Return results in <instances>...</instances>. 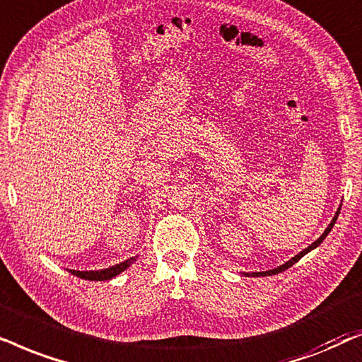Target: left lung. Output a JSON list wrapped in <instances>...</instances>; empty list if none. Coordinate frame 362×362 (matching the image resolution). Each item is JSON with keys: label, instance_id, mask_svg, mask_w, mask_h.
<instances>
[{"label": "left lung", "instance_id": "8db88e82", "mask_svg": "<svg viewBox=\"0 0 362 362\" xmlns=\"http://www.w3.org/2000/svg\"><path fill=\"white\" fill-rule=\"evenodd\" d=\"M339 210H341V209H339ZM339 210H338V211H336L334 218H332V220H331V223H329V225H327V228L325 230V233H322V235H321V237H320V238H317L315 243H311V245H310V247H308V248H305V250H303V252H301V253H298L295 258H291V259H290V262H286L285 264H281V267H278V268H274V269H269V272H259V273H245V274H247V276H269V274H276V273H281V272H285V269H288V268H290V267H293V264H295V263L298 262V259H301L303 257H305V255H306L308 252H311V250H315V248L317 247V245H321V242H322V240H325V238L327 237V233H329V231H331V228H332V226H334V223H336V220H338Z\"/></svg>", "mask_w": 362, "mask_h": 362}]
</instances>
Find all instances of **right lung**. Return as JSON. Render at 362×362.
Instances as JSON below:
<instances>
[{
    "instance_id": "add662e5",
    "label": "right lung",
    "mask_w": 362,
    "mask_h": 362,
    "mask_svg": "<svg viewBox=\"0 0 362 362\" xmlns=\"http://www.w3.org/2000/svg\"><path fill=\"white\" fill-rule=\"evenodd\" d=\"M137 258H129L125 262L115 264V267L105 268V269H98V272H76V269H69L72 274L76 276L83 278V279H90V281H105V279H110L114 276H117L119 273H122L124 269H127L131 264L136 262Z\"/></svg>"
}]
</instances>
